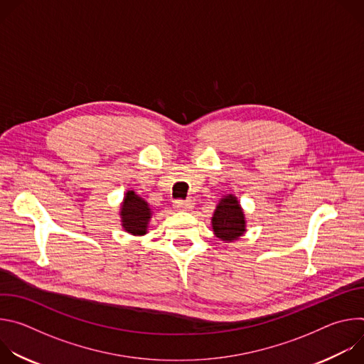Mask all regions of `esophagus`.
<instances>
[{"label": "esophagus", "mask_w": 364, "mask_h": 364, "mask_svg": "<svg viewBox=\"0 0 364 364\" xmlns=\"http://www.w3.org/2000/svg\"><path fill=\"white\" fill-rule=\"evenodd\" d=\"M174 207L177 210H180V212H187V210H191L193 207H194V203H193V200H190V198H187V200H177L176 203H174Z\"/></svg>", "instance_id": "obj_1"}]
</instances>
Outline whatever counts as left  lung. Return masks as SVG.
I'll list each match as a JSON object with an SVG mask.
<instances>
[{
	"mask_svg": "<svg viewBox=\"0 0 364 364\" xmlns=\"http://www.w3.org/2000/svg\"><path fill=\"white\" fill-rule=\"evenodd\" d=\"M213 230L225 242L236 240L245 232V216L236 197L229 194L222 198L212 219Z\"/></svg>",
	"mask_w": 364,
	"mask_h": 364,
	"instance_id": "obj_1",
	"label": "left lung"
}]
</instances>
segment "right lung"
Instances as JSON below:
<instances>
[{
  "label": "right lung",
  "instance_id": "right-lung-1",
  "mask_svg": "<svg viewBox=\"0 0 364 364\" xmlns=\"http://www.w3.org/2000/svg\"><path fill=\"white\" fill-rule=\"evenodd\" d=\"M122 226L128 233L144 235L151 218V209L146 201L138 197L134 191H128L121 207Z\"/></svg>",
  "mask_w": 364,
  "mask_h": 364
}]
</instances>
